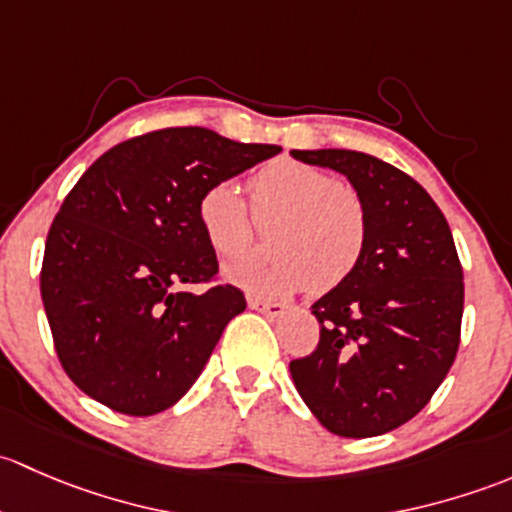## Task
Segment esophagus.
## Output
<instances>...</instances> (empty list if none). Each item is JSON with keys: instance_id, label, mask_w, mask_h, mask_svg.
<instances>
[{"instance_id": "esophagus-1", "label": "esophagus", "mask_w": 512, "mask_h": 512, "mask_svg": "<svg viewBox=\"0 0 512 512\" xmlns=\"http://www.w3.org/2000/svg\"><path fill=\"white\" fill-rule=\"evenodd\" d=\"M249 308L251 310H261V313L268 315V318H281V315L286 313V305H283V303H276V300L256 298V295H249Z\"/></svg>"}]
</instances>
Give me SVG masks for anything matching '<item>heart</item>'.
<instances>
[{
  "label": "heart",
  "mask_w": 512,
  "mask_h": 512,
  "mask_svg": "<svg viewBox=\"0 0 512 512\" xmlns=\"http://www.w3.org/2000/svg\"><path fill=\"white\" fill-rule=\"evenodd\" d=\"M251 207L258 221H281L273 234V261L234 263L226 278L263 298L298 291H333L355 273L370 239L367 207L355 189L333 172L308 162L278 157L249 179ZM254 217L231 182L202 192L197 221L207 244L224 258H239L254 241Z\"/></svg>",
  "instance_id": "b5f03b06"
}]
</instances>
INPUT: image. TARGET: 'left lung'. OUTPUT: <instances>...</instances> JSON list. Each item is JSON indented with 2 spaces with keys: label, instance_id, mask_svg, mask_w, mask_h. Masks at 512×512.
<instances>
[{
  "label": "left lung",
  "instance_id": "left-lung-1",
  "mask_svg": "<svg viewBox=\"0 0 512 512\" xmlns=\"http://www.w3.org/2000/svg\"><path fill=\"white\" fill-rule=\"evenodd\" d=\"M350 179L370 217L365 256L313 303L320 340L291 360L315 419L347 439L387 434L429 404L461 342L463 268L441 209L407 172L355 150H293Z\"/></svg>",
  "mask_w": 512,
  "mask_h": 512
}]
</instances>
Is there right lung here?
<instances>
[{"instance_id": "1", "label": "right lung", "mask_w": 512, "mask_h": 512, "mask_svg": "<svg viewBox=\"0 0 512 512\" xmlns=\"http://www.w3.org/2000/svg\"><path fill=\"white\" fill-rule=\"evenodd\" d=\"M278 152L207 128H162L110 147L73 184L46 236L41 300L81 392L130 416L187 394L246 308L239 288L217 283L197 202ZM182 282L213 286L194 296L178 291Z\"/></svg>"}]
</instances>
